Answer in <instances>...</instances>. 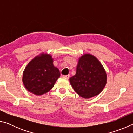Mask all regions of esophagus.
Returning a JSON list of instances; mask_svg holds the SVG:
<instances>
[{"label": "esophagus", "instance_id": "obj_1", "mask_svg": "<svg viewBox=\"0 0 133 133\" xmlns=\"http://www.w3.org/2000/svg\"><path fill=\"white\" fill-rule=\"evenodd\" d=\"M63 77H64V78H67V79H69V77H70V75H65V76H63Z\"/></svg>", "mask_w": 133, "mask_h": 133}]
</instances>
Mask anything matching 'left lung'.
<instances>
[{
    "instance_id": "obj_1",
    "label": "left lung",
    "mask_w": 133,
    "mask_h": 133,
    "mask_svg": "<svg viewBox=\"0 0 133 133\" xmlns=\"http://www.w3.org/2000/svg\"><path fill=\"white\" fill-rule=\"evenodd\" d=\"M107 74L95 56L84 54L78 58L75 76L70 83L76 93L84 98L97 96L106 85Z\"/></svg>"
}]
</instances>
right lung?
<instances>
[{
  "instance_id": "1",
  "label": "right lung",
  "mask_w": 133,
  "mask_h": 133,
  "mask_svg": "<svg viewBox=\"0 0 133 133\" xmlns=\"http://www.w3.org/2000/svg\"><path fill=\"white\" fill-rule=\"evenodd\" d=\"M60 76L50 54L42 53L29 62L23 73L22 81L27 90L37 96L48 93Z\"/></svg>"
}]
</instances>
